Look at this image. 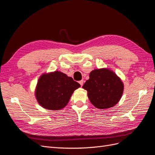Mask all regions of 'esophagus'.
<instances>
[{
    "mask_svg": "<svg viewBox=\"0 0 155 155\" xmlns=\"http://www.w3.org/2000/svg\"><path fill=\"white\" fill-rule=\"evenodd\" d=\"M79 83L80 84V85H81V87H82V86H83V80L79 81Z\"/></svg>",
    "mask_w": 155,
    "mask_h": 155,
    "instance_id": "1",
    "label": "esophagus"
}]
</instances>
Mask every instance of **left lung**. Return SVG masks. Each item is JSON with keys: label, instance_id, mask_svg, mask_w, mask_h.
Segmentation results:
<instances>
[{"label": "left lung", "instance_id": "obj_1", "mask_svg": "<svg viewBox=\"0 0 155 155\" xmlns=\"http://www.w3.org/2000/svg\"><path fill=\"white\" fill-rule=\"evenodd\" d=\"M83 88L88 92L92 104L98 109L114 106L122 96L124 84L110 70L102 68L92 71Z\"/></svg>", "mask_w": 155, "mask_h": 155}]
</instances>
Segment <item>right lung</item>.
<instances>
[{
    "label": "right lung",
    "mask_w": 155,
    "mask_h": 155,
    "mask_svg": "<svg viewBox=\"0 0 155 155\" xmlns=\"http://www.w3.org/2000/svg\"><path fill=\"white\" fill-rule=\"evenodd\" d=\"M80 87L71 77L55 71L41 76L35 96L39 104L45 109L59 110L67 105L74 91Z\"/></svg>",
    "instance_id": "add662e5"
}]
</instances>
